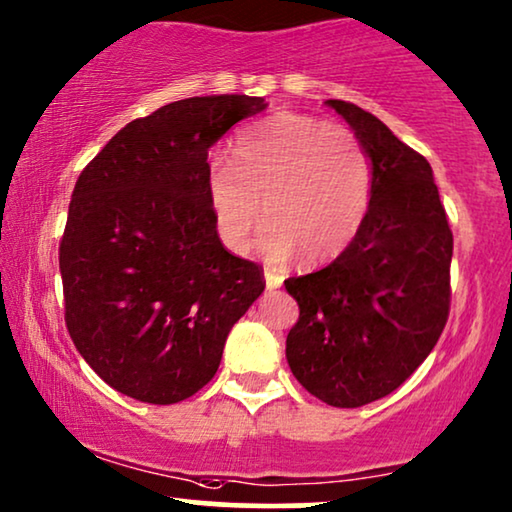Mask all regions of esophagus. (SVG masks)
Masks as SVG:
<instances>
[{
  "mask_svg": "<svg viewBox=\"0 0 512 512\" xmlns=\"http://www.w3.org/2000/svg\"><path fill=\"white\" fill-rule=\"evenodd\" d=\"M282 282H284V277L280 275V272L265 270V287H268V289H277V287H282Z\"/></svg>",
  "mask_w": 512,
  "mask_h": 512,
  "instance_id": "34e87169",
  "label": "esophagus"
}]
</instances>
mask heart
<instances>
[{
  "label": "heart",
  "instance_id": "heart-1",
  "mask_svg": "<svg viewBox=\"0 0 512 512\" xmlns=\"http://www.w3.org/2000/svg\"><path fill=\"white\" fill-rule=\"evenodd\" d=\"M232 164L207 169L209 202L221 240L249 244L263 214L261 249L270 261L291 254L322 263L343 254L362 230L374 192V169L360 138L324 119L277 112L230 145Z\"/></svg>",
  "mask_w": 512,
  "mask_h": 512
}]
</instances>
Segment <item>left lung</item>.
<instances>
[{"mask_svg": "<svg viewBox=\"0 0 512 512\" xmlns=\"http://www.w3.org/2000/svg\"><path fill=\"white\" fill-rule=\"evenodd\" d=\"M327 105L367 150L374 192L350 247L284 282L298 303L287 362L317 400L353 409L400 388L435 348L449 317L454 235L428 159L355 103Z\"/></svg>", "mask_w": 512, "mask_h": 512, "instance_id": "obj_1", "label": "left lung"}]
</instances>
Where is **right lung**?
Wrapping results in <instances>:
<instances>
[{"mask_svg":"<svg viewBox=\"0 0 512 512\" xmlns=\"http://www.w3.org/2000/svg\"><path fill=\"white\" fill-rule=\"evenodd\" d=\"M265 110L261 96H195L134 119L79 174L58 249L65 324L108 386L174 404L214 378L232 324L265 289L221 244L209 148Z\"/></svg>","mask_w":512,"mask_h":512,"instance_id":"1","label":"right lung"}]
</instances>
